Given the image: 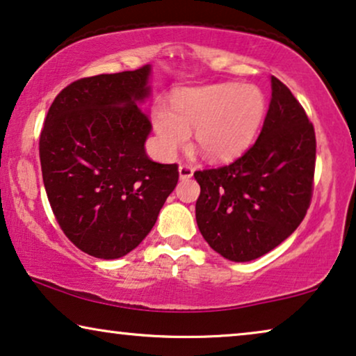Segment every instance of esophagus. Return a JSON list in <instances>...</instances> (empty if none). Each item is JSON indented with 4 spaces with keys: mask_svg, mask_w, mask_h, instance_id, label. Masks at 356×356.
Masks as SVG:
<instances>
[{
    "mask_svg": "<svg viewBox=\"0 0 356 356\" xmlns=\"http://www.w3.org/2000/svg\"><path fill=\"white\" fill-rule=\"evenodd\" d=\"M178 172H179V178H181V179H188V178H191V177H193L194 170H193L191 165H188V163H181V165H179Z\"/></svg>",
    "mask_w": 356,
    "mask_h": 356,
    "instance_id": "34e87169",
    "label": "esophagus"
}]
</instances>
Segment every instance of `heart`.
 <instances>
[{"label": "heart", "instance_id": "heart-1", "mask_svg": "<svg viewBox=\"0 0 356 356\" xmlns=\"http://www.w3.org/2000/svg\"><path fill=\"white\" fill-rule=\"evenodd\" d=\"M266 115L264 94L254 86L217 84L179 94L173 113L160 108L154 123L165 154L184 147L196 131L197 150L209 160H228L250 147Z\"/></svg>", "mask_w": 356, "mask_h": 356}]
</instances>
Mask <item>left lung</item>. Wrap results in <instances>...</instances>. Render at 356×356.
<instances>
[{"label": "left lung", "mask_w": 356, "mask_h": 356, "mask_svg": "<svg viewBox=\"0 0 356 356\" xmlns=\"http://www.w3.org/2000/svg\"><path fill=\"white\" fill-rule=\"evenodd\" d=\"M314 167V126L289 87L272 76L270 105L256 143L235 162L194 172L204 240L235 262L274 250L308 212Z\"/></svg>", "instance_id": "left-lung-1"}]
</instances>
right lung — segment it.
<instances>
[{"instance_id": "1", "label": "right lung", "mask_w": 356, "mask_h": 356, "mask_svg": "<svg viewBox=\"0 0 356 356\" xmlns=\"http://www.w3.org/2000/svg\"><path fill=\"white\" fill-rule=\"evenodd\" d=\"M150 66L82 77L65 87L40 133L45 191L72 245L100 259L133 251L177 186V163H157L144 143L152 129L138 106Z\"/></svg>"}]
</instances>
